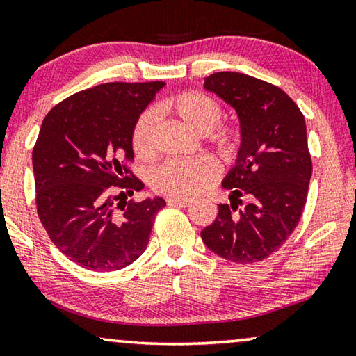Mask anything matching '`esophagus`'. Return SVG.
I'll list each match as a JSON object with an SVG mask.
<instances>
[{"label":"esophagus","instance_id":"1","mask_svg":"<svg viewBox=\"0 0 356 356\" xmlns=\"http://www.w3.org/2000/svg\"><path fill=\"white\" fill-rule=\"evenodd\" d=\"M168 206H172V207H188L191 202V200H185V198H168Z\"/></svg>","mask_w":356,"mask_h":356}]
</instances>
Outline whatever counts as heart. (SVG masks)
Listing matches in <instances>:
<instances>
[{"label":"heart","instance_id":"heart-1","mask_svg":"<svg viewBox=\"0 0 356 356\" xmlns=\"http://www.w3.org/2000/svg\"><path fill=\"white\" fill-rule=\"evenodd\" d=\"M156 111H169L182 120L190 129L207 134L222 118V106L202 92L188 90L172 97L156 107ZM155 114L145 111L136 120L131 133V147L140 160H149L154 155ZM222 149H231L238 140V133L229 128H220L213 134ZM220 176L218 165L211 158L198 156L190 160H169L158 166L152 174V187L161 195L172 198H191L206 191Z\"/></svg>","mask_w":356,"mask_h":356}]
</instances>
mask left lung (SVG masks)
<instances>
[{
    "label": "left lung",
    "instance_id": "1",
    "mask_svg": "<svg viewBox=\"0 0 356 356\" xmlns=\"http://www.w3.org/2000/svg\"><path fill=\"white\" fill-rule=\"evenodd\" d=\"M204 87L238 112L241 149L222 184L231 202L218 204L201 238L228 261H261L290 238L306 204L312 176L306 120L284 90L257 77L216 72ZM244 199L248 204L239 211Z\"/></svg>",
    "mask_w": 356,
    "mask_h": 356
}]
</instances>
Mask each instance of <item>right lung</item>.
<instances>
[{
  "label": "right lung",
  "instance_id": "right-lung-1",
  "mask_svg": "<svg viewBox=\"0 0 356 356\" xmlns=\"http://www.w3.org/2000/svg\"><path fill=\"white\" fill-rule=\"evenodd\" d=\"M165 82H109L71 95L44 118L33 147L36 207L56 249L111 273L143 255L163 198L128 200L134 123Z\"/></svg>",
  "mask_w": 356,
  "mask_h": 356
}]
</instances>
